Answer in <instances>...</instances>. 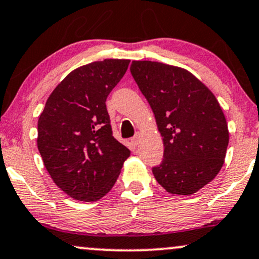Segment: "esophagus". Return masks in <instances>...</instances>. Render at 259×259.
I'll return each instance as SVG.
<instances>
[{"instance_id": "1", "label": "esophagus", "mask_w": 259, "mask_h": 259, "mask_svg": "<svg viewBox=\"0 0 259 259\" xmlns=\"http://www.w3.org/2000/svg\"><path fill=\"white\" fill-rule=\"evenodd\" d=\"M140 139H141V135H140L139 133H137L136 135L134 136L133 139H132V142H133V145H134V146H137V145H139V142H140Z\"/></svg>"}]
</instances>
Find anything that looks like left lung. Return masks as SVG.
<instances>
[{"mask_svg": "<svg viewBox=\"0 0 259 259\" xmlns=\"http://www.w3.org/2000/svg\"><path fill=\"white\" fill-rule=\"evenodd\" d=\"M130 71L155 116L163 159L153 167L172 195L190 196L217 177L227 150L228 126L214 94L190 71L152 61H133Z\"/></svg>", "mask_w": 259, "mask_h": 259, "instance_id": "left-lung-1", "label": "left lung"}]
</instances>
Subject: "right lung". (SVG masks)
Wrapping results in <instances>:
<instances>
[{
  "label": "right lung",
  "instance_id": "right-lung-1",
  "mask_svg": "<svg viewBox=\"0 0 259 259\" xmlns=\"http://www.w3.org/2000/svg\"><path fill=\"white\" fill-rule=\"evenodd\" d=\"M129 60H104L67 75L38 119L37 145L52 181L71 198L94 202L118 178L130 150L112 135L106 98Z\"/></svg>",
  "mask_w": 259,
  "mask_h": 259
}]
</instances>
